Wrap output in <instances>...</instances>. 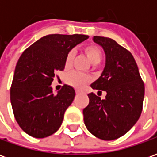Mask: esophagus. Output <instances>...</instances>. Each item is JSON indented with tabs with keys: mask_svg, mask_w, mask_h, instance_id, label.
<instances>
[{
	"mask_svg": "<svg viewBox=\"0 0 157 157\" xmlns=\"http://www.w3.org/2000/svg\"><path fill=\"white\" fill-rule=\"evenodd\" d=\"M75 93H76V94H79V93H81V92H80L79 90H75Z\"/></svg>",
	"mask_w": 157,
	"mask_h": 157,
	"instance_id": "obj_1",
	"label": "esophagus"
}]
</instances>
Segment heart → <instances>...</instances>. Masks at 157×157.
I'll list each match as a JSON object with an SVG mask.
<instances>
[{
    "mask_svg": "<svg viewBox=\"0 0 157 157\" xmlns=\"http://www.w3.org/2000/svg\"><path fill=\"white\" fill-rule=\"evenodd\" d=\"M83 52L88 59V60L92 65H97L101 62L102 59V51L98 45L88 44L83 48ZM75 57L74 50H71L65 57V68H70L71 65L72 60ZM90 76L86 74H82L78 72H71L66 76V82L69 85L74 86L75 88H82L84 86L90 82Z\"/></svg>",
    "mask_w": 157,
    "mask_h": 157,
    "instance_id": "1",
    "label": "heart"
}]
</instances>
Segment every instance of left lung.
I'll return each mask as SVG.
<instances>
[{
	"label": "left lung",
	"mask_w": 157,
	"mask_h": 157,
	"mask_svg": "<svg viewBox=\"0 0 157 157\" xmlns=\"http://www.w3.org/2000/svg\"><path fill=\"white\" fill-rule=\"evenodd\" d=\"M93 41L103 48L106 62L101 76L91 87L105 91L107 95L102 100L89 93V104L83 109L84 123L94 136L113 140L125 135L138 121L145 85L130 52L109 38L94 36Z\"/></svg>",
	"instance_id": "8db88e82"
}]
</instances>
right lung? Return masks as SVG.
<instances>
[{"label": "right lung", "mask_w": 157, "mask_h": 157, "mask_svg": "<svg viewBox=\"0 0 157 157\" xmlns=\"http://www.w3.org/2000/svg\"><path fill=\"white\" fill-rule=\"evenodd\" d=\"M83 34H49L23 52L17 63L10 98L19 126L34 138H45L57 131L72 103L74 88L64 85L52 91L55 73L65 69V57L75 46L88 39Z\"/></svg>", "instance_id": "right-lung-1"}]
</instances>
